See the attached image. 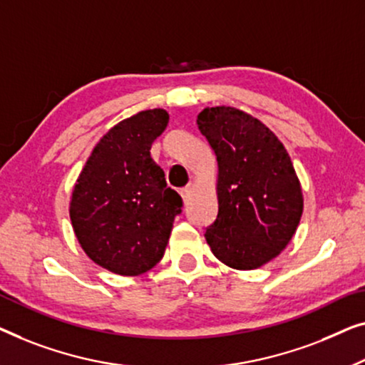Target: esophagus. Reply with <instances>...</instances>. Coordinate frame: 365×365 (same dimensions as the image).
Masks as SVG:
<instances>
[{"label": "esophagus", "instance_id": "obj_1", "mask_svg": "<svg viewBox=\"0 0 365 365\" xmlns=\"http://www.w3.org/2000/svg\"><path fill=\"white\" fill-rule=\"evenodd\" d=\"M190 192H192V187H190V185H187V187H185V188H182V190H180V195H182V198H183V202H185V203L188 202Z\"/></svg>", "mask_w": 365, "mask_h": 365}]
</instances>
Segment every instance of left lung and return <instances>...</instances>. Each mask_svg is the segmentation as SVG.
Segmentation results:
<instances>
[{
  "mask_svg": "<svg viewBox=\"0 0 365 365\" xmlns=\"http://www.w3.org/2000/svg\"><path fill=\"white\" fill-rule=\"evenodd\" d=\"M197 124L218 162V215L207 243L230 268H259L299 225L302 192L291 158L263 122L235 107H207Z\"/></svg>",
  "mask_w": 365,
  "mask_h": 365,
  "instance_id": "1",
  "label": "left lung"
}]
</instances>
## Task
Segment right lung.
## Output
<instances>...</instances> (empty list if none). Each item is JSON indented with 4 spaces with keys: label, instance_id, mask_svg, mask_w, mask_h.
Returning a JSON list of instances; mask_svg holds the SVG:
<instances>
[{
    "label": "right lung",
    "instance_id": "obj_1",
    "mask_svg": "<svg viewBox=\"0 0 365 365\" xmlns=\"http://www.w3.org/2000/svg\"><path fill=\"white\" fill-rule=\"evenodd\" d=\"M168 119L167 110L152 109L119 122L94 147L74 185V233L86 255L115 274L153 268L182 213V197L150 157Z\"/></svg>",
    "mask_w": 365,
    "mask_h": 365
}]
</instances>
